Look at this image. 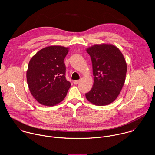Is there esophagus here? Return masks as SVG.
<instances>
[{"label": "esophagus", "mask_w": 155, "mask_h": 155, "mask_svg": "<svg viewBox=\"0 0 155 155\" xmlns=\"http://www.w3.org/2000/svg\"><path fill=\"white\" fill-rule=\"evenodd\" d=\"M80 82V81L79 80H76V81H73V84H74V85H77L79 82Z\"/></svg>", "instance_id": "1"}]
</instances>
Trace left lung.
<instances>
[{"instance_id": "1", "label": "left lung", "mask_w": 155, "mask_h": 155, "mask_svg": "<svg viewBox=\"0 0 155 155\" xmlns=\"http://www.w3.org/2000/svg\"><path fill=\"white\" fill-rule=\"evenodd\" d=\"M92 65L94 84L85 94L87 99L96 106L113 102L123 88L127 71L125 59L119 49L110 44H95L87 48Z\"/></svg>"}]
</instances>
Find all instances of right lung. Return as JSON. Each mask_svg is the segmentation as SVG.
<instances>
[{"instance_id":"obj_1","label":"right lung","mask_w":155,"mask_h":155,"mask_svg":"<svg viewBox=\"0 0 155 155\" xmlns=\"http://www.w3.org/2000/svg\"><path fill=\"white\" fill-rule=\"evenodd\" d=\"M69 48L51 45L42 48L30 59L26 73L32 96L45 106H54L66 97L70 83L65 78L64 60Z\"/></svg>"}]
</instances>
